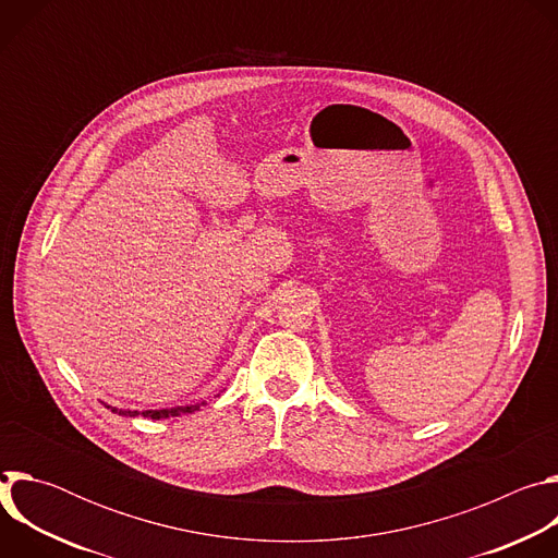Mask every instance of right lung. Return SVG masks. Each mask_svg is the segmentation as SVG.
<instances>
[{"label": "right lung", "mask_w": 558, "mask_h": 558, "mask_svg": "<svg viewBox=\"0 0 558 558\" xmlns=\"http://www.w3.org/2000/svg\"><path fill=\"white\" fill-rule=\"evenodd\" d=\"M201 407H205V402H196V404H187V407H172V409H156V411H125V409H117V407H108L114 415L121 417H147V420H168V417H181L187 413H196Z\"/></svg>", "instance_id": "add662e5"}]
</instances>
